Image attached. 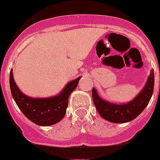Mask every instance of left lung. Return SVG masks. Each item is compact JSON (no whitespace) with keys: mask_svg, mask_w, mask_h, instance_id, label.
Segmentation results:
<instances>
[{"mask_svg":"<svg viewBox=\"0 0 160 160\" xmlns=\"http://www.w3.org/2000/svg\"><path fill=\"white\" fill-rule=\"evenodd\" d=\"M154 70L151 74L147 83L136 98L126 104L117 105L102 100L98 96L94 88L92 89V96L97 110L106 121L113 123H125L132 121L138 117L146 108L152 96L154 90Z\"/></svg>","mask_w":160,"mask_h":160,"instance_id":"8db88e82","label":"left lung"}]
</instances>
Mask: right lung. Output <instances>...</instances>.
Returning <instances> with one entry per match:
<instances>
[{"label": "right lung", "instance_id": "1", "mask_svg": "<svg viewBox=\"0 0 160 160\" xmlns=\"http://www.w3.org/2000/svg\"><path fill=\"white\" fill-rule=\"evenodd\" d=\"M80 78L81 77H78L69 82L60 94L48 98H32L23 94L14 82L12 70L10 71L9 83L13 99L24 116L38 125L49 126L63 118L69 97L77 87Z\"/></svg>", "mask_w": 160, "mask_h": 160}]
</instances>
